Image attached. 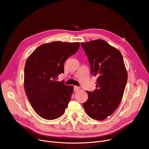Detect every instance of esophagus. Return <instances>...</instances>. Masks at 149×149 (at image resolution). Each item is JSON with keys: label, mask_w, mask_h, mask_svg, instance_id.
Returning <instances> with one entry per match:
<instances>
[{"label": "esophagus", "mask_w": 149, "mask_h": 149, "mask_svg": "<svg viewBox=\"0 0 149 149\" xmlns=\"http://www.w3.org/2000/svg\"><path fill=\"white\" fill-rule=\"evenodd\" d=\"M79 89H80L79 87H78L77 86H74V91H75V92H77V91H78Z\"/></svg>", "instance_id": "esophagus-1"}]
</instances>
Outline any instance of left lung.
<instances>
[{"label":"left lung","instance_id":"8db88e82","mask_svg":"<svg viewBox=\"0 0 149 149\" xmlns=\"http://www.w3.org/2000/svg\"><path fill=\"white\" fill-rule=\"evenodd\" d=\"M91 65V73L97 76V88L86 91L88 100L83 104L88 115L103 120L111 115L122 99L128 73L120 52L102 39L81 43Z\"/></svg>","mask_w":149,"mask_h":149}]
</instances>
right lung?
Listing matches in <instances>:
<instances>
[{
  "label": "right lung",
  "mask_w": 149,
  "mask_h": 149,
  "mask_svg": "<svg viewBox=\"0 0 149 149\" xmlns=\"http://www.w3.org/2000/svg\"><path fill=\"white\" fill-rule=\"evenodd\" d=\"M79 42L61 41L44 43L27 59L24 85L28 100L41 118L53 120L64 114L71 100L73 86L56 81L64 73V63L79 49Z\"/></svg>",
  "instance_id": "obj_1"
}]
</instances>
